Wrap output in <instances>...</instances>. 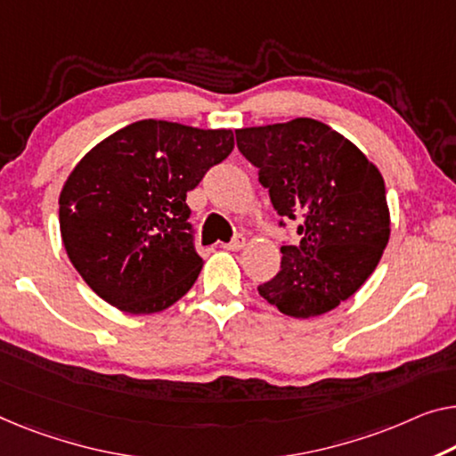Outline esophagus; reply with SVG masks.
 Instances as JSON below:
<instances>
[{"mask_svg":"<svg viewBox=\"0 0 456 456\" xmlns=\"http://www.w3.org/2000/svg\"><path fill=\"white\" fill-rule=\"evenodd\" d=\"M223 248L229 249V251H241L243 248H246V237L235 235L233 240H231L229 243H225V246H223Z\"/></svg>","mask_w":456,"mask_h":456,"instance_id":"1","label":"esophagus"}]
</instances>
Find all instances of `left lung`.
Returning <instances> with one entry per match:
<instances>
[{
  "instance_id": "8db88e82",
  "label": "left lung",
  "mask_w": 456,
  "mask_h": 456,
  "mask_svg": "<svg viewBox=\"0 0 456 456\" xmlns=\"http://www.w3.org/2000/svg\"><path fill=\"white\" fill-rule=\"evenodd\" d=\"M235 137L276 213L297 219L301 235L298 246L281 248V272L257 293L289 317L328 314L362 287L389 243L383 175L315 118L237 128Z\"/></svg>"
}]
</instances>
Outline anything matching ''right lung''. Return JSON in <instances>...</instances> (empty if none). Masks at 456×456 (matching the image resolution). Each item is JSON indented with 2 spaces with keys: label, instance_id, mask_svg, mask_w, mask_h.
I'll use <instances>...</instances> for the list:
<instances>
[{
  "label": "right lung",
  "instance_id": "obj_1",
  "mask_svg": "<svg viewBox=\"0 0 456 456\" xmlns=\"http://www.w3.org/2000/svg\"><path fill=\"white\" fill-rule=\"evenodd\" d=\"M229 128L137 120L100 141L67 175L59 227L87 287L112 307L151 315L200 274L186 194L233 151Z\"/></svg>",
  "mask_w": 456,
  "mask_h": 456
}]
</instances>
